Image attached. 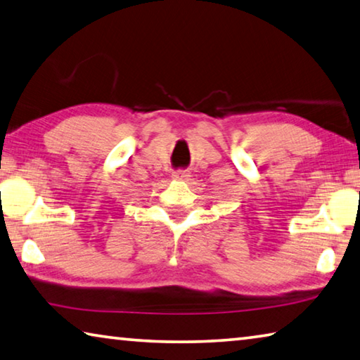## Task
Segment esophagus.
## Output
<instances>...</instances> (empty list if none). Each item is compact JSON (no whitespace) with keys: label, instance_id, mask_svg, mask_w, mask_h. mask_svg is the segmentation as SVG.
<instances>
[{"label":"esophagus","instance_id":"1","mask_svg":"<svg viewBox=\"0 0 360 360\" xmlns=\"http://www.w3.org/2000/svg\"><path fill=\"white\" fill-rule=\"evenodd\" d=\"M190 172H188V170H176V172H174L172 174V179L174 180H180V181H186V180H190Z\"/></svg>","mask_w":360,"mask_h":360}]
</instances>
